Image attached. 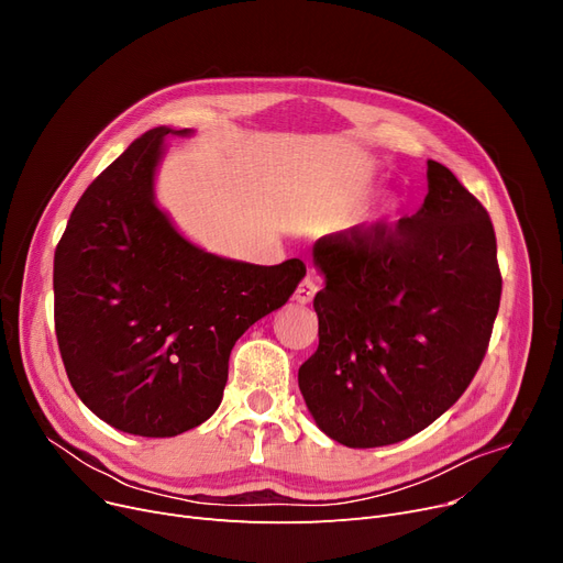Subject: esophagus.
Segmentation results:
<instances>
[{"instance_id": "esophagus-1", "label": "esophagus", "mask_w": 563, "mask_h": 563, "mask_svg": "<svg viewBox=\"0 0 563 563\" xmlns=\"http://www.w3.org/2000/svg\"><path fill=\"white\" fill-rule=\"evenodd\" d=\"M314 294H317V283L312 280V276H306V278L299 283L297 291H294V299H297V303L306 306V303L312 301Z\"/></svg>"}]
</instances>
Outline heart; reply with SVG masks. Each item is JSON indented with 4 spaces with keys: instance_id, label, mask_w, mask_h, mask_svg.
Returning <instances> with one entry per match:
<instances>
[{
    "instance_id": "b5f03b06",
    "label": "heart",
    "mask_w": 563,
    "mask_h": 563,
    "mask_svg": "<svg viewBox=\"0 0 563 563\" xmlns=\"http://www.w3.org/2000/svg\"><path fill=\"white\" fill-rule=\"evenodd\" d=\"M388 214H390V212H388ZM388 214H386V217H388Z\"/></svg>"
}]
</instances>
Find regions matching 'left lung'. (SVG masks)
<instances>
[{
    "mask_svg": "<svg viewBox=\"0 0 563 563\" xmlns=\"http://www.w3.org/2000/svg\"><path fill=\"white\" fill-rule=\"evenodd\" d=\"M420 210L321 236L319 346L299 369L317 427L346 448L427 429L475 378L501 297L495 230L456 175L427 162Z\"/></svg>",
    "mask_w": 563,
    "mask_h": 563,
    "instance_id": "obj_1",
    "label": "left lung"
}]
</instances>
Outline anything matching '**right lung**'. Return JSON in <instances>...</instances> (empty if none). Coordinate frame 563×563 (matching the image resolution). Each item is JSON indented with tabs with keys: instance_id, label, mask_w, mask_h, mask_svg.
I'll use <instances>...</instances> for the list:
<instances>
[{
	"instance_id": "obj_1",
	"label": "right lung",
	"mask_w": 563,
	"mask_h": 563,
	"mask_svg": "<svg viewBox=\"0 0 563 563\" xmlns=\"http://www.w3.org/2000/svg\"><path fill=\"white\" fill-rule=\"evenodd\" d=\"M166 134L155 128L75 205L54 253V329L77 397L118 431L185 433L214 416L234 342L306 276L194 246L155 202Z\"/></svg>"
}]
</instances>
